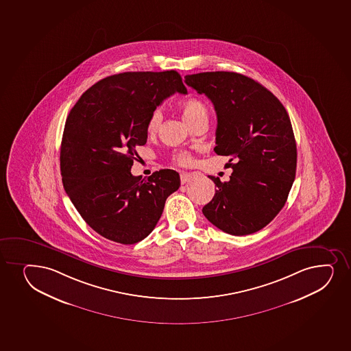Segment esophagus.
I'll list each match as a JSON object with an SVG mask.
<instances>
[{
  "label": "esophagus",
  "instance_id": "34e87169",
  "mask_svg": "<svg viewBox=\"0 0 351 351\" xmlns=\"http://www.w3.org/2000/svg\"><path fill=\"white\" fill-rule=\"evenodd\" d=\"M181 183L182 184H185L186 182L189 181L190 180V173H181Z\"/></svg>",
  "mask_w": 351,
  "mask_h": 351
}]
</instances>
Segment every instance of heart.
I'll return each instance as SVG.
<instances>
[{"mask_svg":"<svg viewBox=\"0 0 351 351\" xmlns=\"http://www.w3.org/2000/svg\"><path fill=\"white\" fill-rule=\"evenodd\" d=\"M182 114L184 117L186 122L193 127L199 122L209 121L210 110L208 105L197 98H190L184 100L181 104ZM163 114L160 108H154L150 112L149 117L147 119L146 130L149 134H154L158 132L161 126ZM173 161L180 166H188L193 162V158L188 152H176L173 155Z\"/></svg>","mask_w":351,"mask_h":351,"instance_id":"b5f03b06","label":"heart"}]
</instances>
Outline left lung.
Listing matches in <instances>:
<instances>
[{
    "mask_svg": "<svg viewBox=\"0 0 351 351\" xmlns=\"http://www.w3.org/2000/svg\"><path fill=\"white\" fill-rule=\"evenodd\" d=\"M184 83L213 101L215 153L230 156L228 182L203 208L210 223L233 236L256 232L284 208L295 178L296 143L291 120L266 87L236 72H202Z\"/></svg>",
    "mask_w": 351,
    "mask_h": 351,
    "instance_id": "1",
    "label": "left lung"
}]
</instances>
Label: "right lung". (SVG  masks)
Instances as JSON below:
<instances>
[{
    "label": "right lung",
    "mask_w": 351,
    "mask_h": 351,
    "mask_svg": "<svg viewBox=\"0 0 351 351\" xmlns=\"http://www.w3.org/2000/svg\"><path fill=\"white\" fill-rule=\"evenodd\" d=\"M186 87L178 72H123L90 87L67 115L60 147L64 189L87 225L123 245L145 239L169 195L175 170L133 176L136 147L146 145L150 112Z\"/></svg>",
    "instance_id": "obj_1"
}]
</instances>
